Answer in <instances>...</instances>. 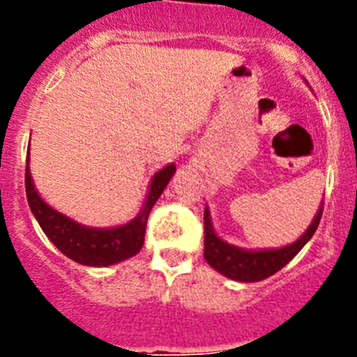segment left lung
<instances>
[{
    "instance_id": "left-lung-1",
    "label": "left lung",
    "mask_w": 357,
    "mask_h": 357,
    "mask_svg": "<svg viewBox=\"0 0 357 357\" xmlns=\"http://www.w3.org/2000/svg\"><path fill=\"white\" fill-rule=\"evenodd\" d=\"M321 209H324V202L318 207L311 225L296 241L280 248L248 250V248L230 245L214 232L211 211L209 207H206V213H204V229H206L204 257H206L207 264L214 268L216 272L232 280H238V282H257V280L268 279L270 275L279 272L280 268H284L304 248L305 243L313 238L318 223H320Z\"/></svg>"
}]
</instances>
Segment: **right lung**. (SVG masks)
<instances>
[{"label":"right lung","mask_w":357,"mask_h":357,"mask_svg":"<svg viewBox=\"0 0 357 357\" xmlns=\"http://www.w3.org/2000/svg\"><path fill=\"white\" fill-rule=\"evenodd\" d=\"M175 169V164L169 162L151 176L146 200L134 220L125 225L100 229V227H87L75 222L73 218L59 213L40 198L31 178L30 153H28L26 175H24L28 206L39 222L40 229L44 230V234L48 236L50 241L62 254L68 255L69 259L84 266H112L125 259H130L143 248L148 214L162 195L164 188L172 181Z\"/></svg>","instance_id":"add662e5"}]
</instances>
